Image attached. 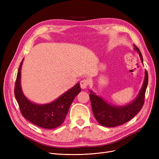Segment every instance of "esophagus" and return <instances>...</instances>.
<instances>
[{"mask_svg": "<svg viewBox=\"0 0 159 159\" xmlns=\"http://www.w3.org/2000/svg\"><path fill=\"white\" fill-rule=\"evenodd\" d=\"M89 84V80H88V79H84V80H82L80 81V86H81V88H82V89H85V88H87Z\"/></svg>", "mask_w": 159, "mask_h": 159, "instance_id": "obj_1", "label": "esophagus"}]
</instances>
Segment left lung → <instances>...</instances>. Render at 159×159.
I'll return each instance as SVG.
<instances>
[{"mask_svg": "<svg viewBox=\"0 0 159 159\" xmlns=\"http://www.w3.org/2000/svg\"><path fill=\"white\" fill-rule=\"evenodd\" d=\"M134 48L139 54L141 61L143 62L140 50L135 45H134ZM145 80L137 97L133 100V102L124 106H115L111 105L94 93L91 90L89 91V98L93 113L100 125L107 127L121 125L130 121L140 111L145 102V95L148 84V73L147 70H145Z\"/></svg>", "mask_w": 159, "mask_h": 159, "instance_id": "1", "label": "left lung"}]
</instances>
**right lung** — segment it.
<instances>
[{
	"label": "right lung",
	"instance_id": "add662e5",
	"mask_svg": "<svg viewBox=\"0 0 159 159\" xmlns=\"http://www.w3.org/2000/svg\"><path fill=\"white\" fill-rule=\"evenodd\" d=\"M21 61L18 68L14 87V95L22 116L28 121L44 129H55L64 123L70 105L80 91V84L67 91L51 103L40 105L31 102L24 95L20 85Z\"/></svg>",
	"mask_w": 159,
	"mask_h": 159
}]
</instances>
